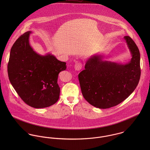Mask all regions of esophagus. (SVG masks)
<instances>
[{
    "label": "esophagus",
    "instance_id": "obj_1",
    "mask_svg": "<svg viewBox=\"0 0 150 150\" xmlns=\"http://www.w3.org/2000/svg\"><path fill=\"white\" fill-rule=\"evenodd\" d=\"M82 67H83V64L81 63L80 62H78V63H76L75 65H74V69L76 70H80L81 69H82Z\"/></svg>",
    "mask_w": 150,
    "mask_h": 150
}]
</instances>
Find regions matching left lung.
I'll return each mask as SVG.
<instances>
[{
	"label": "left lung",
	"mask_w": 150,
	"mask_h": 150,
	"mask_svg": "<svg viewBox=\"0 0 150 150\" xmlns=\"http://www.w3.org/2000/svg\"><path fill=\"white\" fill-rule=\"evenodd\" d=\"M132 54L127 64L102 61L93 55L79 74L82 94L91 105L99 108L115 106L125 100L138 85L140 74L139 48L128 36L124 37Z\"/></svg>",
	"instance_id": "1"
}]
</instances>
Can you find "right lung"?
<instances>
[{"label": "right lung", "instance_id": "1", "mask_svg": "<svg viewBox=\"0 0 150 150\" xmlns=\"http://www.w3.org/2000/svg\"><path fill=\"white\" fill-rule=\"evenodd\" d=\"M32 32H25L13 45L7 71L9 80L22 100L30 107L41 108L55 104L59 99V73L66 63L54 55H40L29 44Z\"/></svg>", "mask_w": 150, "mask_h": 150}]
</instances>
